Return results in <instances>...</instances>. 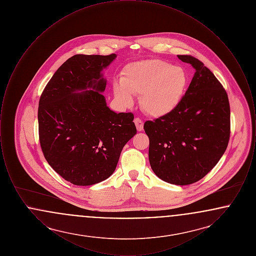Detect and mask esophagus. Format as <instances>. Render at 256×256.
Segmentation results:
<instances>
[{
    "instance_id": "obj_1",
    "label": "esophagus",
    "mask_w": 256,
    "mask_h": 256,
    "mask_svg": "<svg viewBox=\"0 0 256 256\" xmlns=\"http://www.w3.org/2000/svg\"><path fill=\"white\" fill-rule=\"evenodd\" d=\"M134 124L136 126V128L138 132H142L143 128H144V122L140 119V118H135L134 119Z\"/></svg>"
}]
</instances>
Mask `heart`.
<instances>
[{
	"mask_svg": "<svg viewBox=\"0 0 256 256\" xmlns=\"http://www.w3.org/2000/svg\"><path fill=\"white\" fill-rule=\"evenodd\" d=\"M187 84V76L180 66L159 60L139 61L124 68L121 82H114L113 93L124 106H132V95L146 114L160 117L169 114L180 104Z\"/></svg>",
	"mask_w": 256,
	"mask_h": 256,
	"instance_id": "b5f03b06",
	"label": "heart"
}]
</instances>
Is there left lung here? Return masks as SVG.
Listing matches in <instances>:
<instances>
[{"label":"left lung","mask_w":256,"mask_h":256,"mask_svg":"<svg viewBox=\"0 0 256 256\" xmlns=\"http://www.w3.org/2000/svg\"><path fill=\"white\" fill-rule=\"evenodd\" d=\"M196 70L178 106L167 115L146 121L148 160L162 180L176 185L196 182L224 154L230 136L228 94L204 64L192 56H178Z\"/></svg>","instance_id":"1"}]
</instances>
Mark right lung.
<instances>
[{
    "label": "right lung",
    "mask_w": 256,
    "mask_h": 256,
    "mask_svg": "<svg viewBox=\"0 0 256 256\" xmlns=\"http://www.w3.org/2000/svg\"><path fill=\"white\" fill-rule=\"evenodd\" d=\"M115 58V54L74 56L54 74L39 100L43 154L54 170L74 185L108 178L122 148L137 132L134 114L110 110L102 94L106 86L102 71Z\"/></svg>",
    "instance_id": "1"
}]
</instances>
